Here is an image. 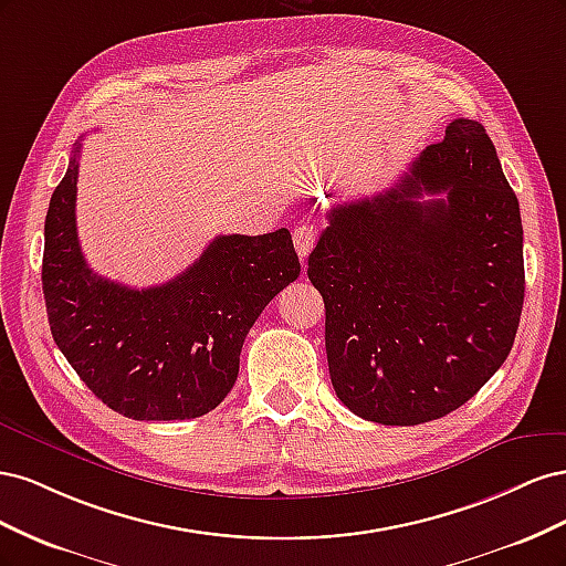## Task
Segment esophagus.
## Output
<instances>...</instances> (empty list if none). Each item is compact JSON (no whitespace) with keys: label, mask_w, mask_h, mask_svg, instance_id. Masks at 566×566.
<instances>
[{"label":"esophagus","mask_w":566,"mask_h":566,"mask_svg":"<svg viewBox=\"0 0 566 566\" xmlns=\"http://www.w3.org/2000/svg\"><path fill=\"white\" fill-rule=\"evenodd\" d=\"M316 238H318V231H316V227H312V224H302V227H297L295 229V233H293V241H295V250H297V254L304 256L312 252V248L316 245Z\"/></svg>","instance_id":"esophagus-1"}]
</instances>
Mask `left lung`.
Returning a JSON list of instances; mask_svg holds the SVG:
<instances>
[{
  "instance_id": "8db88e82",
  "label": "left lung",
  "mask_w": 566,
  "mask_h": 566,
  "mask_svg": "<svg viewBox=\"0 0 566 566\" xmlns=\"http://www.w3.org/2000/svg\"><path fill=\"white\" fill-rule=\"evenodd\" d=\"M325 217L306 273L337 399L401 427L470 401L507 358L524 304L520 202L486 129L453 119L391 188Z\"/></svg>"
}]
</instances>
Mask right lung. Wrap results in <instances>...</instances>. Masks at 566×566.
I'll return each instance as SVG.
<instances>
[{"label": "right lung", "instance_id": "right-lung-1", "mask_svg": "<svg viewBox=\"0 0 566 566\" xmlns=\"http://www.w3.org/2000/svg\"><path fill=\"white\" fill-rule=\"evenodd\" d=\"M80 142L44 221L49 328L80 380L132 420H191L224 401L245 335L300 276L293 235H217L177 279L127 287L84 260L77 227Z\"/></svg>", "mask_w": 566, "mask_h": 566}]
</instances>
